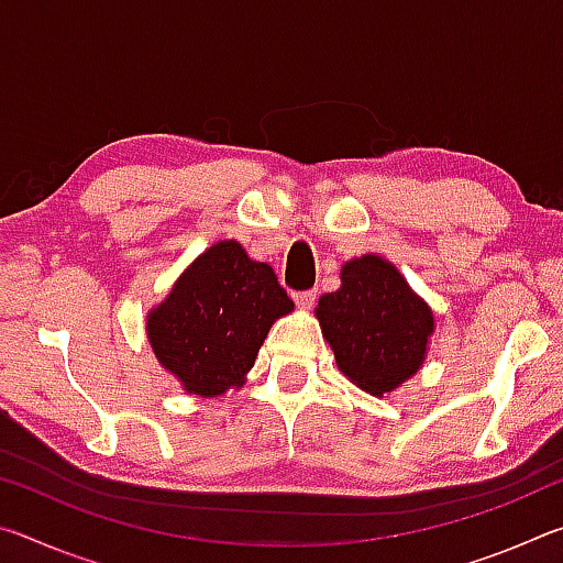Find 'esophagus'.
Segmentation results:
<instances>
[{
	"instance_id": "34e87169",
	"label": "esophagus",
	"mask_w": 563,
	"mask_h": 563,
	"mask_svg": "<svg viewBox=\"0 0 563 563\" xmlns=\"http://www.w3.org/2000/svg\"><path fill=\"white\" fill-rule=\"evenodd\" d=\"M292 300L300 310H310L312 305H316V290H295Z\"/></svg>"
}]
</instances>
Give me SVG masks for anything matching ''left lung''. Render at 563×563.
I'll list each match as a JSON object with an SVG mask.
<instances>
[{
    "label": "left lung",
    "instance_id": "8db88e82",
    "mask_svg": "<svg viewBox=\"0 0 563 563\" xmlns=\"http://www.w3.org/2000/svg\"><path fill=\"white\" fill-rule=\"evenodd\" d=\"M316 316L338 367L369 395H385L422 365L432 310L395 265L365 255L342 268L340 290L322 295Z\"/></svg>",
    "mask_w": 563,
    "mask_h": 563
}]
</instances>
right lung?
Returning <instances> with one entry per match:
<instances>
[{"mask_svg": "<svg viewBox=\"0 0 563 563\" xmlns=\"http://www.w3.org/2000/svg\"><path fill=\"white\" fill-rule=\"evenodd\" d=\"M290 310L271 265L223 241L180 275L146 330L158 362L188 393L216 397L241 385L271 325Z\"/></svg>", "mask_w": 563, "mask_h": 563, "instance_id": "1", "label": "right lung"}]
</instances>
